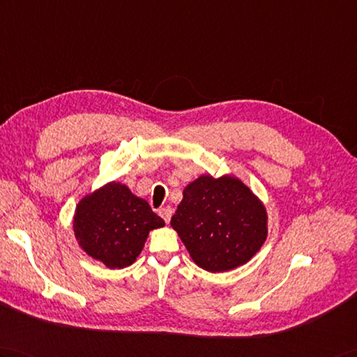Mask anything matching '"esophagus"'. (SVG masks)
<instances>
[{
  "label": "esophagus",
  "instance_id": "obj_1",
  "mask_svg": "<svg viewBox=\"0 0 357 357\" xmlns=\"http://www.w3.org/2000/svg\"><path fill=\"white\" fill-rule=\"evenodd\" d=\"M172 213L173 210L170 208V206H164V208H160V216L165 220V222H170V218H172Z\"/></svg>",
  "mask_w": 357,
  "mask_h": 357
}]
</instances>
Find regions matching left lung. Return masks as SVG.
<instances>
[{"mask_svg": "<svg viewBox=\"0 0 357 357\" xmlns=\"http://www.w3.org/2000/svg\"><path fill=\"white\" fill-rule=\"evenodd\" d=\"M182 195L170 223L199 268L234 269L251 260L266 240L264 206L237 178L204 175Z\"/></svg>", "mask_w": 357, "mask_h": 357, "instance_id": "8db88e82", "label": "left lung"}]
</instances>
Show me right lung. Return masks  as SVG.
Returning <instances> with one entry per match:
<instances>
[{
    "label": "right lung",
    "mask_w": 357,
    "mask_h": 357,
    "mask_svg": "<svg viewBox=\"0 0 357 357\" xmlns=\"http://www.w3.org/2000/svg\"><path fill=\"white\" fill-rule=\"evenodd\" d=\"M164 227L144 199L111 182L84 197L74 216V234L93 259L111 269L130 266L143 250L149 231Z\"/></svg>",
    "instance_id": "add662e5"
}]
</instances>
